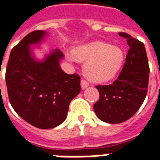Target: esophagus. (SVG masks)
I'll list each match as a JSON object with an SVG mask.
<instances>
[{"mask_svg":"<svg viewBox=\"0 0 160 160\" xmlns=\"http://www.w3.org/2000/svg\"><path fill=\"white\" fill-rule=\"evenodd\" d=\"M80 86H81V88L84 90V89H86V87H88V86H89V83H88L86 80H81V81H80Z\"/></svg>","mask_w":160,"mask_h":160,"instance_id":"esophagus-1","label":"esophagus"}]
</instances>
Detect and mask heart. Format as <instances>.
Returning a JSON list of instances; mask_svg holds the SVG:
<instances>
[{"label": "heart", "instance_id": "obj_1", "mask_svg": "<svg viewBox=\"0 0 160 160\" xmlns=\"http://www.w3.org/2000/svg\"><path fill=\"white\" fill-rule=\"evenodd\" d=\"M65 57L70 62L85 61L84 74L90 80L103 83L114 79L125 62V53L118 46L103 41H91L66 51Z\"/></svg>", "mask_w": 160, "mask_h": 160}]
</instances>
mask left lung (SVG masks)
Segmentation results:
<instances>
[{"label": "left lung", "instance_id": "8db88e82", "mask_svg": "<svg viewBox=\"0 0 160 160\" xmlns=\"http://www.w3.org/2000/svg\"><path fill=\"white\" fill-rule=\"evenodd\" d=\"M126 39L129 51L119 77L113 83L98 85L100 98L93 108L97 116L104 122L119 124L134 115L145 100L149 80V66L142 42L119 32Z\"/></svg>", "mask_w": 160, "mask_h": 160}]
</instances>
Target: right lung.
Instances as JSON below:
<instances>
[{
    "mask_svg": "<svg viewBox=\"0 0 160 160\" xmlns=\"http://www.w3.org/2000/svg\"><path fill=\"white\" fill-rule=\"evenodd\" d=\"M47 33H29L12 48L6 69L11 105L22 119L40 129L54 128L67 118L72 99L80 92L79 74H68L59 66L63 54L54 50L42 62L32 56L30 45Z\"/></svg>",
    "mask_w": 160,
    "mask_h": 160,
    "instance_id": "add662e5",
    "label": "right lung"
}]
</instances>
